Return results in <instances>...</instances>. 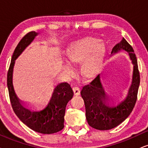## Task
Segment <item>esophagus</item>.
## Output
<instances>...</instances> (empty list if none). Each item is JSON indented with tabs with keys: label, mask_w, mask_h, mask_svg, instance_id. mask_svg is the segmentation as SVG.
<instances>
[{
	"label": "esophagus",
	"mask_w": 148,
	"mask_h": 148,
	"mask_svg": "<svg viewBox=\"0 0 148 148\" xmlns=\"http://www.w3.org/2000/svg\"><path fill=\"white\" fill-rule=\"evenodd\" d=\"M73 91H74V93L75 96H79L80 94V90L79 89V87H74L72 88Z\"/></svg>",
	"instance_id": "esophagus-1"
}]
</instances>
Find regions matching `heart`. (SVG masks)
Masks as SVG:
<instances>
[{"label": "heart", "mask_w": 148, "mask_h": 148, "mask_svg": "<svg viewBox=\"0 0 148 148\" xmlns=\"http://www.w3.org/2000/svg\"><path fill=\"white\" fill-rule=\"evenodd\" d=\"M105 52L102 43L95 37H88L74 42L69 47L66 57L70 62L79 63L81 65L82 74L86 77H93L100 72ZM63 71L69 76L74 74L72 67L69 64L63 67Z\"/></svg>", "instance_id": "heart-1"}]
</instances>
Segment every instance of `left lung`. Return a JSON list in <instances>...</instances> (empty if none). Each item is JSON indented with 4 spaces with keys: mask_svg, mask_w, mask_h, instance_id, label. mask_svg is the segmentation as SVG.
<instances>
[{
    "mask_svg": "<svg viewBox=\"0 0 148 148\" xmlns=\"http://www.w3.org/2000/svg\"><path fill=\"white\" fill-rule=\"evenodd\" d=\"M121 50L128 52L133 64L132 83L126 98L117 106H109L108 102L113 100L105 93L100 74L89 85L84 86L80 91L85 102L88 124L97 130H110L122 123L132 112L137 99L140 75L136 55L133 48L124 38L114 46L111 54L117 53Z\"/></svg>",
    "mask_w": 148,
    "mask_h": 148,
    "instance_id": "obj_1",
    "label": "left lung"
}]
</instances>
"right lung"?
<instances>
[{"label":"right lung","instance_id":"add662e5","mask_svg":"<svg viewBox=\"0 0 148 148\" xmlns=\"http://www.w3.org/2000/svg\"><path fill=\"white\" fill-rule=\"evenodd\" d=\"M38 33H28L22 37L15 49L7 72V87L13 110L18 117L29 128L42 134H52L64 128V116L67 104L72 98L74 92L67 83H61L54 89L46 107L40 111L26 108L15 93L13 85V71L15 61L33 42Z\"/></svg>","mask_w":148,"mask_h":148}]
</instances>
